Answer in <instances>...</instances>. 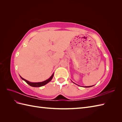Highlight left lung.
Masks as SVG:
<instances>
[{"label":"left lung","instance_id":"1","mask_svg":"<svg viewBox=\"0 0 122 122\" xmlns=\"http://www.w3.org/2000/svg\"><path fill=\"white\" fill-rule=\"evenodd\" d=\"M84 86V87L85 88H89V87H91V86Z\"/></svg>","mask_w":122,"mask_h":122}]
</instances>
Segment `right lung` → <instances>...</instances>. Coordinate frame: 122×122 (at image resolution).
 <instances>
[{"instance_id": "add662e5", "label": "right lung", "mask_w": 122, "mask_h": 122, "mask_svg": "<svg viewBox=\"0 0 122 122\" xmlns=\"http://www.w3.org/2000/svg\"><path fill=\"white\" fill-rule=\"evenodd\" d=\"M53 76H54V73L52 74V75L49 78H48V79L44 81L39 82H30V81H29L26 80L25 79H24V78L21 77L20 76L21 79H22V80H23L24 81H25L27 83H28L29 85H30V86H33V87H40V86H44L45 85H46L47 83L50 82L52 80V78L53 77Z\"/></svg>"}]
</instances>
